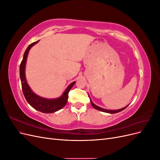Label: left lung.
Instances as JSON below:
<instances>
[{
	"mask_svg": "<svg viewBox=\"0 0 160 160\" xmlns=\"http://www.w3.org/2000/svg\"><path fill=\"white\" fill-rule=\"evenodd\" d=\"M91 103L92 106H93V107L95 109H98V110H99V111H103V112H105V113H116L120 112V111H122L124 110L125 108H126L128 107V106H126V107H125V108H122V109H118V110H108V109H103V108L98 107V106H97L96 105H95L93 102H92L91 100Z\"/></svg>",
	"mask_w": 160,
	"mask_h": 160,
	"instance_id": "obj_1",
	"label": "left lung"
}]
</instances>
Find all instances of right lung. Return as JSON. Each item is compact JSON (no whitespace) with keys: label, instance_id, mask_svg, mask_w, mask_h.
<instances>
[{"label":"right lung","instance_id":"add662e5","mask_svg":"<svg viewBox=\"0 0 160 160\" xmlns=\"http://www.w3.org/2000/svg\"><path fill=\"white\" fill-rule=\"evenodd\" d=\"M38 41L31 43V45H28L27 49H26L25 53L23 55V59L21 62L20 65V77L22 85V90L23 92L24 96L27 100V102L31 105L32 107L41 112L45 113H54L57 111L62 109L66 105L67 101L68 100L69 92L71 89L74 85L75 82H72L71 84L69 85L68 88H67L64 93L59 98L55 99H47L42 98L41 97L37 95L31 90L29 86L28 85L26 78H25V65L27 61V55L31 48L37 43Z\"/></svg>","mask_w":160,"mask_h":160}]
</instances>
